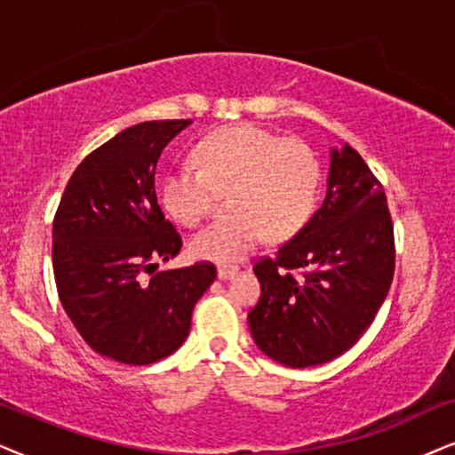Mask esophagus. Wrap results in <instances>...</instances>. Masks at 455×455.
Masks as SVG:
<instances>
[{
  "instance_id": "1",
  "label": "esophagus",
  "mask_w": 455,
  "mask_h": 455,
  "mask_svg": "<svg viewBox=\"0 0 455 455\" xmlns=\"http://www.w3.org/2000/svg\"><path fill=\"white\" fill-rule=\"evenodd\" d=\"M235 275H237V268H227V266H220V268H218V278H220V281H228V278H233Z\"/></svg>"
}]
</instances>
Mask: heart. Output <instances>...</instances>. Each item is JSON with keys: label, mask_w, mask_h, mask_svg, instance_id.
Masks as SVG:
<instances>
[{"label": "heart", "mask_w": 455, "mask_h": 455, "mask_svg": "<svg viewBox=\"0 0 455 455\" xmlns=\"http://www.w3.org/2000/svg\"><path fill=\"white\" fill-rule=\"evenodd\" d=\"M197 166H177L160 187L164 210L185 227L205 218L220 193L233 216L191 239V253L237 264L262 243L289 239L310 220L320 193V162L310 145L256 124L224 126L196 148Z\"/></svg>", "instance_id": "heart-1"}]
</instances>
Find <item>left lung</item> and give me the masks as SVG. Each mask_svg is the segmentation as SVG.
<instances>
[{
	"instance_id": "8db88e82",
	"label": "left lung",
	"mask_w": 455,
	"mask_h": 455,
	"mask_svg": "<svg viewBox=\"0 0 455 455\" xmlns=\"http://www.w3.org/2000/svg\"><path fill=\"white\" fill-rule=\"evenodd\" d=\"M393 270L395 243L383 185L354 148H332L320 210L275 258L253 266L262 287L247 316L253 341L289 368L335 360L372 324Z\"/></svg>"
}]
</instances>
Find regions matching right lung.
Wrapping results in <instances>:
<instances>
[{
	"mask_svg": "<svg viewBox=\"0 0 455 455\" xmlns=\"http://www.w3.org/2000/svg\"><path fill=\"white\" fill-rule=\"evenodd\" d=\"M191 120L131 126L84 157L53 218L60 301L97 354L145 366L185 343L197 299L216 268L197 262L156 272L183 247L156 197L162 149Z\"/></svg>",
	"mask_w": 455,
	"mask_h": 455,
	"instance_id": "right-lung-1",
	"label": "right lung"
}]
</instances>
